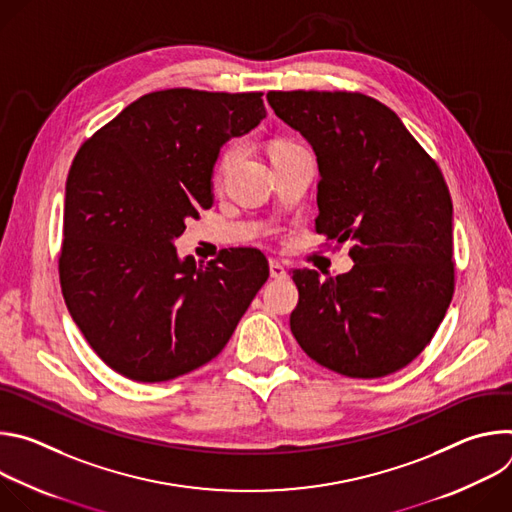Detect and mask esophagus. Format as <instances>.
<instances>
[{
  "instance_id": "34e87169",
  "label": "esophagus",
  "mask_w": 512,
  "mask_h": 512,
  "mask_svg": "<svg viewBox=\"0 0 512 512\" xmlns=\"http://www.w3.org/2000/svg\"><path fill=\"white\" fill-rule=\"evenodd\" d=\"M269 273H271L273 279H285L287 277V269L279 261H269Z\"/></svg>"
}]
</instances>
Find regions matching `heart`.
I'll list each match as a JSON object with an SVG mask.
<instances>
[{
    "label": "heart",
    "mask_w": 512,
    "mask_h": 512,
    "mask_svg": "<svg viewBox=\"0 0 512 512\" xmlns=\"http://www.w3.org/2000/svg\"><path fill=\"white\" fill-rule=\"evenodd\" d=\"M291 148H300V145H294V143H279V145H275L273 154H277V152H285V150H291ZM237 158H239V145H231V148H227V150L223 152L221 160H218V166H216V178H223V176L229 172V168L237 162Z\"/></svg>",
    "instance_id": "b5f03b06"
}]
</instances>
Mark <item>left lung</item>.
<instances>
[{"instance_id": "obj_1", "label": "left lung", "mask_w": 512, "mask_h": 512, "mask_svg": "<svg viewBox=\"0 0 512 512\" xmlns=\"http://www.w3.org/2000/svg\"><path fill=\"white\" fill-rule=\"evenodd\" d=\"M275 115L318 162L316 231L354 267L294 269L289 318L304 352L354 379L391 375L421 354L454 294L452 198L435 162L383 103L360 93L271 91Z\"/></svg>"}]
</instances>
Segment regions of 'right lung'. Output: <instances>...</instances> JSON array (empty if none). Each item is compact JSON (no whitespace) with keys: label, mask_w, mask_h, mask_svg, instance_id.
<instances>
[{"label":"right lung","mask_w":512,"mask_h":512,"mask_svg":"<svg viewBox=\"0 0 512 512\" xmlns=\"http://www.w3.org/2000/svg\"><path fill=\"white\" fill-rule=\"evenodd\" d=\"M267 117L261 93L143 95L70 166L60 285L91 348L137 383L186 375L225 348L269 277L257 249L208 265L180 257L188 218L210 208L223 145Z\"/></svg>","instance_id":"add662e5"}]
</instances>
